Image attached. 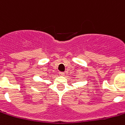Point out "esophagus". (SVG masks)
Segmentation results:
<instances>
[{
	"mask_svg": "<svg viewBox=\"0 0 125 125\" xmlns=\"http://www.w3.org/2000/svg\"><path fill=\"white\" fill-rule=\"evenodd\" d=\"M59 74H60L61 76H64V72H60V73H59Z\"/></svg>",
	"mask_w": 125,
	"mask_h": 125,
	"instance_id": "1",
	"label": "esophagus"
}]
</instances>
